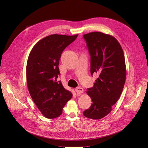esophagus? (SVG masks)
<instances>
[{"label":"esophagus","instance_id":"esophagus-1","mask_svg":"<svg viewBox=\"0 0 148 148\" xmlns=\"http://www.w3.org/2000/svg\"><path fill=\"white\" fill-rule=\"evenodd\" d=\"M75 90L77 92V94H81V93H82L84 92L83 88H82L81 87H77L75 89Z\"/></svg>","mask_w":148,"mask_h":148}]
</instances>
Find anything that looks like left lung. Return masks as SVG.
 Returning a JSON list of instances; mask_svg holds the SVG:
<instances>
[{"label": "left lung", "mask_w": 148, "mask_h": 148, "mask_svg": "<svg viewBox=\"0 0 148 148\" xmlns=\"http://www.w3.org/2000/svg\"><path fill=\"white\" fill-rule=\"evenodd\" d=\"M83 37L91 56V74L98 75L94 86L87 91L92 103L83 114L92 119H99L112 111L122 94L126 79L124 54L112 36L94 32Z\"/></svg>", "instance_id": "8db88e82"}]
</instances>
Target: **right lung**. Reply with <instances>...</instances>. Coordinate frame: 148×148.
I'll list each match as a JSON object with an SVG mask.
<instances>
[{"instance_id":"obj_1","label":"right lung","mask_w":148,"mask_h":148,"mask_svg":"<svg viewBox=\"0 0 148 148\" xmlns=\"http://www.w3.org/2000/svg\"><path fill=\"white\" fill-rule=\"evenodd\" d=\"M78 34H52L42 38L32 49L27 62V86L37 107L46 118L61 115L62 108L72 98L57 79L62 52L77 38Z\"/></svg>"}]
</instances>
